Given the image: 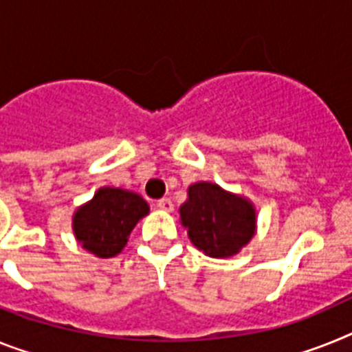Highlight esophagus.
I'll return each instance as SVG.
<instances>
[{
	"mask_svg": "<svg viewBox=\"0 0 352 352\" xmlns=\"http://www.w3.org/2000/svg\"><path fill=\"white\" fill-rule=\"evenodd\" d=\"M157 208L162 209V211L171 212L173 211V202H171L170 199H161V200H157Z\"/></svg>",
	"mask_w": 352,
	"mask_h": 352,
	"instance_id": "obj_1",
	"label": "esophagus"
}]
</instances>
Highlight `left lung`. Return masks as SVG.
<instances>
[{"label":"left lung","instance_id":"1","mask_svg":"<svg viewBox=\"0 0 352 352\" xmlns=\"http://www.w3.org/2000/svg\"><path fill=\"white\" fill-rule=\"evenodd\" d=\"M179 212L191 243L209 258H232L256 234L254 204L214 182L191 184Z\"/></svg>","mask_w":352,"mask_h":352}]
</instances>
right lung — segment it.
Segmentation results:
<instances>
[{
    "label": "right lung",
    "instance_id": "add662e5",
    "mask_svg": "<svg viewBox=\"0 0 352 352\" xmlns=\"http://www.w3.org/2000/svg\"><path fill=\"white\" fill-rule=\"evenodd\" d=\"M148 212L150 206L141 195L103 186L89 202L76 208L73 234L96 258H114L123 250L138 221Z\"/></svg>",
    "mask_w": 352,
    "mask_h": 352
}]
</instances>
